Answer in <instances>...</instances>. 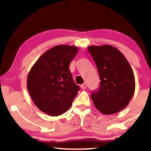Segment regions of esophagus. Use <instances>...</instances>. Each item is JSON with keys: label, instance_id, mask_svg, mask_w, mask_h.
Returning a JSON list of instances; mask_svg holds the SVG:
<instances>
[{"label": "esophagus", "instance_id": "esophagus-1", "mask_svg": "<svg viewBox=\"0 0 151 151\" xmlns=\"http://www.w3.org/2000/svg\"><path fill=\"white\" fill-rule=\"evenodd\" d=\"M81 88L82 89H85L86 88V84H81Z\"/></svg>", "mask_w": 151, "mask_h": 151}]
</instances>
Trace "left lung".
Wrapping results in <instances>:
<instances>
[{"instance_id":"1","label":"left lung","mask_w":151,"mask_h":151,"mask_svg":"<svg viewBox=\"0 0 151 151\" xmlns=\"http://www.w3.org/2000/svg\"><path fill=\"white\" fill-rule=\"evenodd\" d=\"M97 67L100 87L91 95L95 107L105 115L126 108L135 92V77L129 62L115 47L104 45L87 47Z\"/></svg>"}]
</instances>
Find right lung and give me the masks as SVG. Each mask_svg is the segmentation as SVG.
Masks as SVG:
<instances>
[{
	"label": "right lung",
	"mask_w": 151,
	"mask_h": 151,
	"mask_svg": "<svg viewBox=\"0 0 151 151\" xmlns=\"http://www.w3.org/2000/svg\"><path fill=\"white\" fill-rule=\"evenodd\" d=\"M77 47L57 45L47 50L34 64L27 77V88L36 106L52 116L65 113L79 90L72 79L70 64Z\"/></svg>",
	"instance_id": "add662e5"
}]
</instances>
